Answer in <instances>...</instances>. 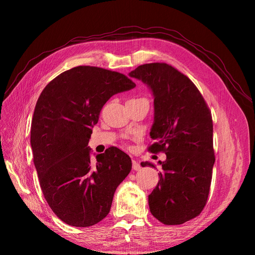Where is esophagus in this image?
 I'll use <instances>...</instances> for the list:
<instances>
[{"instance_id":"34e87169","label":"esophagus","mask_w":255,"mask_h":255,"mask_svg":"<svg viewBox=\"0 0 255 255\" xmlns=\"http://www.w3.org/2000/svg\"><path fill=\"white\" fill-rule=\"evenodd\" d=\"M132 168L134 170H138L140 168V165L138 164L137 161H135V160H132Z\"/></svg>"}]
</instances>
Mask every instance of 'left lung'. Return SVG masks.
I'll list each match as a JSON object with an SVG mask.
<instances>
[{
  "label": "left lung",
  "mask_w": 255,
  "mask_h": 255,
  "mask_svg": "<svg viewBox=\"0 0 255 255\" xmlns=\"http://www.w3.org/2000/svg\"><path fill=\"white\" fill-rule=\"evenodd\" d=\"M154 96L152 153L164 152L160 180L149 195L152 215L167 225L198 216L210 192L213 165V122L209 107L191 80L165 63L138 66L129 73ZM141 166H156L141 162Z\"/></svg>",
  "instance_id": "obj_1"
}]
</instances>
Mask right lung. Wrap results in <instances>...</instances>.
Instances as JSON below:
<instances>
[{
	"label": "right lung",
	"instance_id": "add662e5",
	"mask_svg": "<svg viewBox=\"0 0 255 255\" xmlns=\"http://www.w3.org/2000/svg\"><path fill=\"white\" fill-rule=\"evenodd\" d=\"M134 87L122 73L77 66L53 78L39 96L31 126L34 164L47 204L65 223L88 227L110 213L131 159L111 146L92 161L88 143L106 101Z\"/></svg>",
	"mask_w": 255,
	"mask_h": 255
}]
</instances>
